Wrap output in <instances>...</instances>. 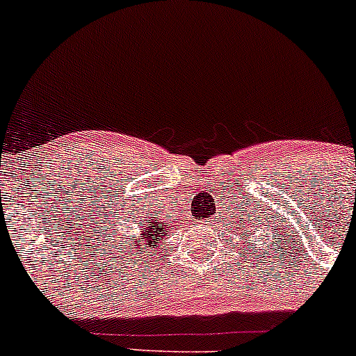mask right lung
Instances as JSON below:
<instances>
[{
	"instance_id": "add662e5",
	"label": "right lung",
	"mask_w": 356,
	"mask_h": 356,
	"mask_svg": "<svg viewBox=\"0 0 356 356\" xmlns=\"http://www.w3.org/2000/svg\"><path fill=\"white\" fill-rule=\"evenodd\" d=\"M143 229H140V236L136 243L129 248V253L125 256L129 258H134V254H144V253H154L159 246V241H163V234H168L166 227L161 222H143ZM173 227V225H171ZM136 248H134L133 246ZM125 251H127V246H125ZM152 256V254H151Z\"/></svg>"
}]
</instances>
